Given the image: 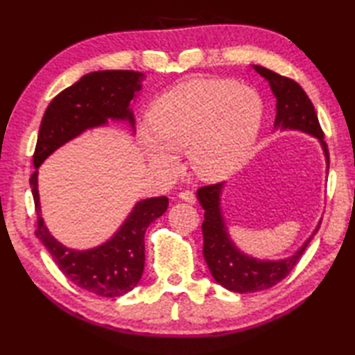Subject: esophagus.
Segmentation results:
<instances>
[{
	"label": "esophagus",
	"mask_w": 355,
	"mask_h": 355,
	"mask_svg": "<svg viewBox=\"0 0 355 355\" xmlns=\"http://www.w3.org/2000/svg\"><path fill=\"white\" fill-rule=\"evenodd\" d=\"M178 198L182 201L189 202V205H193L195 201H197V197H195V192L193 191H183L178 193Z\"/></svg>",
	"instance_id": "esophagus-1"
}]
</instances>
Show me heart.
<instances>
[{"mask_svg": "<svg viewBox=\"0 0 355 355\" xmlns=\"http://www.w3.org/2000/svg\"><path fill=\"white\" fill-rule=\"evenodd\" d=\"M262 101L232 80H189L163 94L140 128L149 164L164 173L180 168L187 149L200 177L218 180L235 172L250 154L262 123Z\"/></svg>", "mask_w": 355, "mask_h": 355, "instance_id": "obj_1", "label": "heart"}]
</instances>
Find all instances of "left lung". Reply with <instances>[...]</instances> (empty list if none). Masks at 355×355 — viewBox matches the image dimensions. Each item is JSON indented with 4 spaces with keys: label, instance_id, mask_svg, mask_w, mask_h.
<instances>
[{
    "label": "left lung",
    "instance_id": "1",
    "mask_svg": "<svg viewBox=\"0 0 355 355\" xmlns=\"http://www.w3.org/2000/svg\"><path fill=\"white\" fill-rule=\"evenodd\" d=\"M256 73L268 82L271 93L276 97V119L275 130L279 131H300L310 134L319 140L323 155L327 160V169L329 168V153L327 143L323 140V132L315 114L314 105L310 97L297 82L284 78L281 74L271 71L266 67L252 65ZM223 183L200 187L197 198L201 207L205 209V221H202V256L215 281L224 288L235 293H254L267 290L270 286L281 282L290 273L294 266L304 254L306 245L320 227L314 229L311 236L300 245L288 258L284 259H258L254 256L244 253L236 247L230 238L225 224L221 195L224 189Z\"/></svg>",
    "mask_w": 355,
    "mask_h": 355
}]
</instances>
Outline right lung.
Listing matches in <instances>:
<instances>
[{"label":"right lung","instance_id":"right-lung-1","mask_svg":"<svg viewBox=\"0 0 355 355\" xmlns=\"http://www.w3.org/2000/svg\"><path fill=\"white\" fill-rule=\"evenodd\" d=\"M145 74L132 70H102L82 76L50 102L41 120L30 177L37 216L36 236L59 270L80 288L97 296L119 297L139 284L145 268V232L168 209L166 197L135 202L123 224L108 241L87 250L70 248L51 235L41 215L37 169L65 143L93 128L126 122L135 132L131 102L141 89Z\"/></svg>","mask_w":355,"mask_h":355}]
</instances>
